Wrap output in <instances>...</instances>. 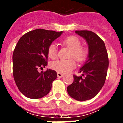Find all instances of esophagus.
Listing matches in <instances>:
<instances>
[{
  "label": "esophagus",
  "mask_w": 123,
  "mask_h": 123,
  "mask_svg": "<svg viewBox=\"0 0 123 123\" xmlns=\"http://www.w3.org/2000/svg\"><path fill=\"white\" fill-rule=\"evenodd\" d=\"M57 76L58 78H62V77H63V74L62 73H57Z\"/></svg>",
  "instance_id": "1"
}]
</instances>
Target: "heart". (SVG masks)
<instances>
[{"label": "heart", "instance_id": "b5f03b06", "mask_svg": "<svg viewBox=\"0 0 123 123\" xmlns=\"http://www.w3.org/2000/svg\"><path fill=\"white\" fill-rule=\"evenodd\" d=\"M64 45L71 50L69 58H73L78 62H82L86 60L88 54V50L84 47L81 46V41L75 36H68L62 41ZM47 53L50 58H55L57 55V49L54 44L49 46ZM52 69L60 73H67L76 67V63L73 59L57 60L54 61L50 65Z\"/></svg>", "mask_w": 123, "mask_h": 123}]
</instances>
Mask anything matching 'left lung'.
<instances>
[{
    "mask_svg": "<svg viewBox=\"0 0 123 123\" xmlns=\"http://www.w3.org/2000/svg\"><path fill=\"white\" fill-rule=\"evenodd\" d=\"M88 44L87 60L80 68L81 76L74 75V81L67 87L69 96L78 101L92 99L104 86L108 68V57L104 41L95 33L87 30L76 31ZM84 76V78H82Z\"/></svg>",
    "mask_w": 123,
    "mask_h": 123,
    "instance_id": "obj_1",
    "label": "left lung"
}]
</instances>
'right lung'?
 <instances>
[{"label":"right lung","instance_id":"right-lung-1","mask_svg":"<svg viewBox=\"0 0 123 123\" xmlns=\"http://www.w3.org/2000/svg\"><path fill=\"white\" fill-rule=\"evenodd\" d=\"M63 32L37 29L18 41L13 54V74L18 89L28 98H42L51 90L56 72L50 69L39 72L37 69L46 67L49 46Z\"/></svg>","mask_w":123,"mask_h":123}]
</instances>
